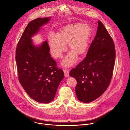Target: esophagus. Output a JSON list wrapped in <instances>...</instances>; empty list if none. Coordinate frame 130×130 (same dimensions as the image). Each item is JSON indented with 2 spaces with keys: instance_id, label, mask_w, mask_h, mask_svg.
I'll use <instances>...</instances> for the list:
<instances>
[{
  "instance_id": "esophagus-1",
  "label": "esophagus",
  "mask_w": 130,
  "mask_h": 130,
  "mask_svg": "<svg viewBox=\"0 0 130 130\" xmlns=\"http://www.w3.org/2000/svg\"><path fill=\"white\" fill-rule=\"evenodd\" d=\"M64 76L65 77H68L69 76V71L67 69H65L64 70Z\"/></svg>"
}]
</instances>
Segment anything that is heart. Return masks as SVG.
Returning <instances> with one entry per match:
<instances>
[{"mask_svg": "<svg viewBox=\"0 0 130 130\" xmlns=\"http://www.w3.org/2000/svg\"><path fill=\"white\" fill-rule=\"evenodd\" d=\"M92 34V28L89 24L74 23L62 27L56 36L50 35L48 41L50 53L54 58L60 59L66 50V45L71 51L62 62L64 67H70L75 64L78 55L83 56L87 52Z\"/></svg>", "mask_w": 130, "mask_h": 130, "instance_id": "1", "label": "heart"}]
</instances>
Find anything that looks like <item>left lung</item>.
I'll return each mask as SVG.
<instances>
[{
	"label": "left lung",
	"instance_id": "left-lung-1",
	"mask_svg": "<svg viewBox=\"0 0 130 130\" xmlns=\"http://www.w3.org/2000/svg\"><path fill=\"white\" fill-rule=\"evenodd\" d=\"M98 23L96 35L86 57L69 72L77 82V97L84 103L93 101L104 93L110 84L115 65L113 40L103 24Z\"/></svg>",
	"mask_w": 130,
	"mask_h": 130
}]
</instances>
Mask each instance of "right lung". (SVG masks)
Returning a JSON list of instances; mask_svg holds the SVG:
<instances>
[{
    "instance_id": "right-lung-1",
    "label": "right lung",
    "mask_w": 130,
    "mask_h": 130,
    "mask_svg": "<svg viewBox=\"0 0 130 130\" xmlns=\"http://www.w3.org/2000/svg\"><path fill=\"white\" fill-rule=\"evenodd\" d=\"M51 17L38 18L30 22L18 42L16 49V62L18 79L29 96L42 103L54 98L58 86L64 77L62 69L57 67L49 53L47 41L39 46L33 44L32 37Z\"/></svg>"
}]
</instances>
